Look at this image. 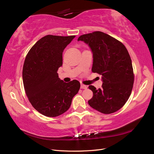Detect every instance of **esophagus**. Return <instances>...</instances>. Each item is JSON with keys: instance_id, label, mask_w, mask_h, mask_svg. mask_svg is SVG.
I'll return each instance as SVG.
<instances>
[{"instance_id": "1", "label": "esophagus", "mask_w": 154, "mask_h": 154, "mask_svg": "<svg viewBox=\"0 0 154 154\" xmlns=\"http://www.w3.org/2000/svg\"><path fill=\"white\" fill-rule=\"evenodd\" d=\"M80 87H81V88H82V89H86V88H87V86L83 85V84H81Z\"/></svg>"}]
</instances>
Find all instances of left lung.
<instances>
[{"instance_id": "8db88e82", "label": "left lung", "mask_w": 154, "mask_h": 154, "mask_svg": "<svg viewBox=\"0 0 154 154\" xmlns=\"http://www.w3.org/2000/svg\"><path fill=\"white\" fill-rule=\"evenodd\" d=\"M91 49L92 72L102 76L101 88L90 85L93 96L88 101L92 108L109 114L119 110L131 94L134 81L132 60L121 42L101 31L81 35Z\"/></svg>"}]
</instances>
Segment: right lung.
<instances>
[{
  "label": "right lung",
  "mask_w": 154,
  "mask_h": 154,
  "mask_svg": "<svg viewBox=\"0 0 154 154\" xmlns=\"http://www.w3.org/2000/svg\"><path fill=\"white\" fill-rule=\"evenodd\" d=\"M74 37L45 36L32 46L26 57L22 71L26 94L32 106L48 117L66 112L80 88L78 80L66 83L57 73L63 63V51Z\"/></svg>",
  "instance_id": "right-lung-1"
}]
</instances>
